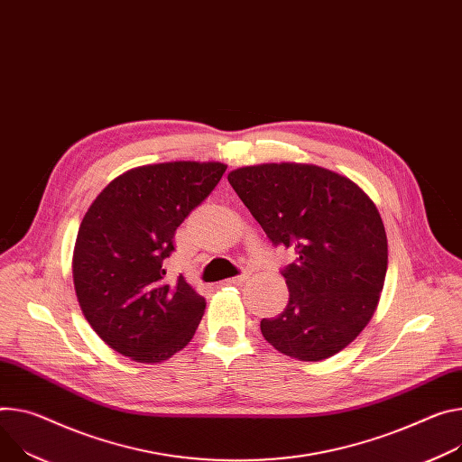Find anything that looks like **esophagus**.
<instances>
[{"label": "esophagus", "instance_id": "obj_1", "mask_svg": "<svg viewBox=\"0 0 462 462\" xmlns=\"http://www.w3.org/2000/svg\"><path fill=\"white\" fill-rule=\"evenodd\" d=\"M246 278H248V273H243V274H237V276H234V278L225 280V283H226V285H239V283H243Z\"/></svg>", "mask_w": 462, "mask_h": 462}]
</instances>
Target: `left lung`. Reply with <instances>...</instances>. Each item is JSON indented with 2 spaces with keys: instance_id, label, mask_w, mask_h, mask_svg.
Instances as JSON below:
<instances>
[{
  "instance_id": "obj_1",
  "label": "left lung",
  "mask_w": 462,
  "mask_h": 462,
  "mask_svg": "<svg viewBox=\"0 0 462 462\" xmlns=\"http://www.w3.org/2000/svg\"><path fill=\"white\" fill-rule=\"evenodd\" d=\"M228 182L271 243L297 253L282 269L289 304L262 320L263 337L300 361L348 346L372 319L387 273L375 204L350 179L308 163L248 165Z\"/></svg>"
}]
</instances>
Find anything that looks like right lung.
Wrapping results in <instances>:
<instances>
[{
  "label": "right lung",
  "instance_id": "obj_1",
  "mask_svg": "<svg viewBox=\"0 0 462 462\" xmlns=\"http://www.w3.org/2000/svg\"><path fill=\"white\" fill-rule=\"evenodd\" d=\"M226 165L170 162L114 179L80 223L75 292L90 326L116 352L160 363L193 337L206 302L184 280L165 274L175 232L214 191Z\"/></svg>",
  "mask_w": 462,
  "mask_h": 462
}]
</instances>
